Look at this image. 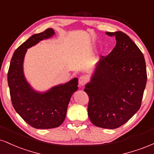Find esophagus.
<instances>
[{
    "label": "esophagus",
    "instance_id": "esophagus-1",
    "mask_svg": "<svg viewBox=\"0 0 154 154\" xmlns=\"http://www.w3.org/2000/svg\"><path fill=\"white\" fill-rule=\"evenodd\" d=\"M86 82H87V77H85V76H81L79 78V85L80 87H82L85 85Z\"/></svg>",
    "mask_w": 154,
    "mask_h": 154
}]
</instances>
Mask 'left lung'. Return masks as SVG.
Wrapping results in <instances>:
<instances>
[{"label":"left lung","mask_w":154,"mask_h":154,"mask_svg":"<svg viewBox=\"0 0 154 154\" xmlns=\"http://www.w3.org/2000/svg\"><path fill=\"white\" fill-rule=\"evenodd\" d=\"M116 38V46L97 63L85 92L89 96L88 114L93 125L116 129L139 110L146 82L143 54L128 35L106 32Z\"/></svg>","instance_id":"obj_1"}]
</instances>
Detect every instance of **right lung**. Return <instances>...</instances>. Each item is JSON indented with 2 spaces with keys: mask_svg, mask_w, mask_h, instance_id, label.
I'll use <instances>...</instances> for the list:
<instances>
[{
  "mask_svg": "<svg viewBox=\"0 0 154 154\" xmlns=\"http://www.w3.org/2000/svg\"><path fill=\"white\" fill-rule=\"evenodd\" d=\"M54 35V29L49 28L26 40L14 53L8 72L12 105L26 123L36 129L59 127L66 117L72 94L78 90L77 77L45 92L35 91L25 78L23 64L27 49Z\"/></svg>",
  "mask_w": 154,
  "mask_h": 154,
  "instance_id": "obj_1",
  "label": "right lung"
}]
</instances>
